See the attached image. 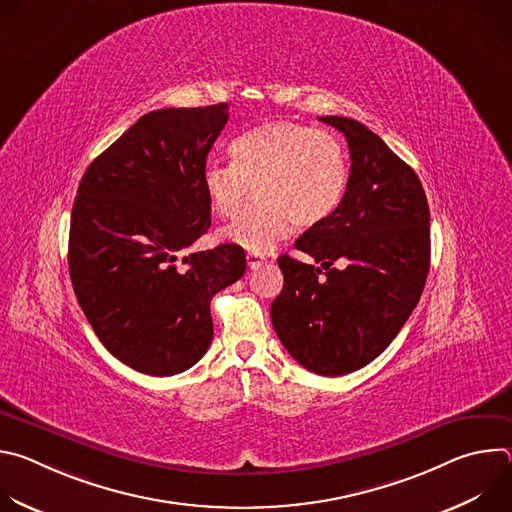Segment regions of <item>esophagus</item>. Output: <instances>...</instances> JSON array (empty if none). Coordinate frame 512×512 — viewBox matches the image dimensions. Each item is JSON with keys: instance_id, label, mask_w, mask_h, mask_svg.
<instances>
[{"instance_id": "1", "label": "esophagus", "mask_w": 512, "mask_h": 512, "mask_svg": "<svg viewBox=\"0 0 512 512\" xmlns=\"http://www.w3.org/2000/svg\"><path fill=\"white\" fill-rule=\"evenodd\" d=\"M263 263H267V257L261 253H247V265L249 269H259Z\"/></svg>"}]
</instances>
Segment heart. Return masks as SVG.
Instances as JSON below:
<instances>
[{
  "instance_id": "b5f03b06",
  "label": "heart",
  "mask_w": 512,
  "mask_h": 512,
  "mask_svg": "<svg viewBox=\"0 0 512 512\" xmlns=\"http://www.w3.org/2000/svg\"><path fill=\"white\" fill-rule=\"evenodd\" d=\"M233 162H208L202 188L212 212L237 218L255 190L257 204L223 239L249 251L267 253L291 227L324 225L348 188V154L342 139L298 121H269L231 143Z\"/></svg>"
}]
</instances>
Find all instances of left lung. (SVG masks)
I'll return each instance as SVG.
<instances>
[{
	"label": "left lung",
	"instance_id": "left-lung-1",
	"mask_svg": "<svg viewBox=\"0 0 512 512\" xmlns=\"http://www.w3.org/2000/svg\"><path fill=\"white\" fill-rule=\"evenodd\" d=\"M320 121L348 141V188L328 221L296 241L318 265L277 259L283 289L271 322L302 367L340 377L375 360L417 306L429 271V206L417 174L377 133L348 117Z\"/></svg>",
	"mask_w": 512,
	"mask_h": 512
}]
</instances>
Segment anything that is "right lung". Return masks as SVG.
I'll return each instance as SVG.
<instances>
[{
	"label": "right lung",
	"instance_id": "1",
	"mask_svg": "<svg viewBox=\"0 0 512 512\" xmlns=\"http://www.w3.org/2000/svg\"><path fill=\"white\" fill-rule=\"evenodd\" d=\"M229 105L158 109L91 162L72 206L68 271L103 346L127 367L178 375L210 346V300L243 277L233 243L183 257L210 227L206 156Z\"/></svg>",
	"mask_w": 512,
	"mask_h": 512
}]
</instances>
